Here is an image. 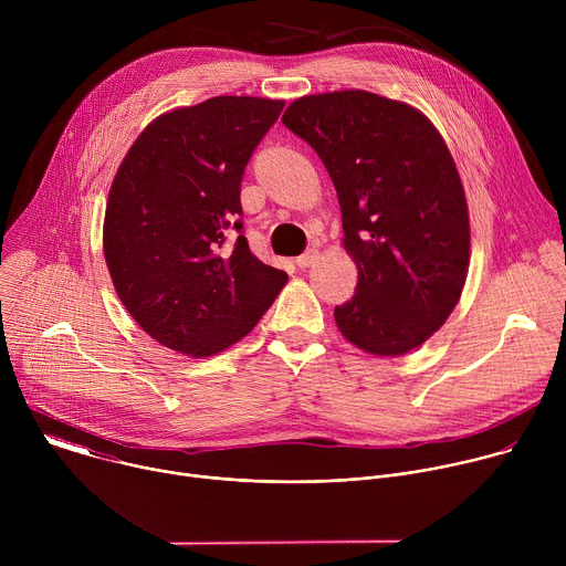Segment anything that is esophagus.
<instances>
[{
    "instance_id": "obj_1",
    "label": "esophagus",
    "mask_w": 566,
    "mask_h": 566,
    "mask_svg": "<svg viewBox=\"0 0 566 566\" xmlns=\"http://www.w3.org/2000/svg\"><path fill=\"white\" fill-rule=\"evenodd\" d=\"M315 260H317V251H315V249H308V251H304V253L295 260V264H297L300 269H308L311 264H315Z\"/></svg>"
}]
</instances>
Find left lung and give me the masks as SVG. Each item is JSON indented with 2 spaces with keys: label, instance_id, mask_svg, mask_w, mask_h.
<instances>
[{
  "label": "left lung",
  "instance_id": "left-lung-1",
  "mask_svg": "<svg viewBox=\"0 0 566 566\" xmlns=\"http://www.w3.org/2000/svg\"><path fill=\"white\" fill-rule=\"evenodd\" d=\"M282 123L325 164L358 269L336 306L340 334L374 356H402L441 329L470 264L465 192L437 127L419 109L347 90L289 105Z\"/></svg>",
  "mask_w": 566,
  "mask_h": 566
}]
</instances>
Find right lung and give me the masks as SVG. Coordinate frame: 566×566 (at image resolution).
I'll list each match as a JSON object with an SVG mask.
<instances>
[{
    "mask_svg": "<svg viewBox=\"0 0 566 566\" xmlns=\"http://www.w3.org/2000/svg\"><path fill=\"white\" fill-rule=\"evenodd\" d=\"M282 107L217 96L160 114L114 177L103 226L114 289L140 329L179 354L214 356L249 336L289 280L251 253L239 219L244 170Z\"/></svg>",
    "mask_w": 566,
    "mask_h": 566,
    "instance_id": "obj_1",
    "label": "right lung"
}]
</instances>
